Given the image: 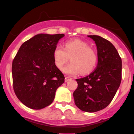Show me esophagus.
I'll return each instance as SVG.
<instances>
[{
  "label": "esophagus",
  "instance_id": "1",
  "mask_svg": "<svg viewBox=\"0 0 134 134\" xmlns=\"http://www.w3.org/2000/svg\"><path fill=\"white\" fill-rule=\"evenodd\" d=\"M70 79V78L68 77H65V82H67V81H69Z\"/></svg>",
  "mask_w": 134,
  "mask_h": 134
}]
</instances>
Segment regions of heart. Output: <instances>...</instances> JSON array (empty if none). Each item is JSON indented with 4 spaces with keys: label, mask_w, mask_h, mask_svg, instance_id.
<instances>
[{
    "label": "heart",
    "mask_w": 134,
    "mask_h": 134,
    "mask_svg": "<svg viewBox=\"0 0 134 134\" xmlns=\"http://www.w3.org/2000/svg\"><path fill=\"white\" fill-rule=\"evenodd\" d=\"M70 59L71 63L64 67L63 72L67 75L87 74L96 67L98 56L96 52L86 41L79 39L70 40L65 42L64 48L57 45L55 48L53 58L55 65L61 69Z\"/></svg>",
    "instance_id": "b5f03b06"
}]
</instances>
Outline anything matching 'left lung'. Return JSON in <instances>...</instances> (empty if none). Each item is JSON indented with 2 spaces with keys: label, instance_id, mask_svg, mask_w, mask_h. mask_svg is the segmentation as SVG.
<instances>
[{
  "label": "left lung",
  "instance_id": "obj_1",
  "mask_svg": "<svg viewBox=\"0 0 134 134\" xmlns=\"http://www.w3.org/2000/svg\"><path fill=\"white\" fill-rule=\"evenodd\" d=\"M94 41L98 64L89 76L76 79L73 96L76 105L86 112L103 110L111 103L121 83V59L110 41L97 35L87 36Z\"/></svg>",
  "mask_w": 134,
  "mask_h": 134
}]
</instances>
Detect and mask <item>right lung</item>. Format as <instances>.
I'll return each mask as SVG.
<instances>
[{
  "instance_id": "obj_1",
  "label": "right lung",
  "mask_w": 134,
  "mask_h": 134,
  "mask_svg": "<svg viewBox=\"0 0 134 134\" xmlns=\"http://www.w3.org/2000/svg\"><path fill=\"white\" fill-rule=\"evenodd\" d=\"M64 34H38L23 43L12 65L13 88L27 107L40 110L53 102L55 92L64 82L55 65L53 53Z\"/></svg>"
}]
</instances>
